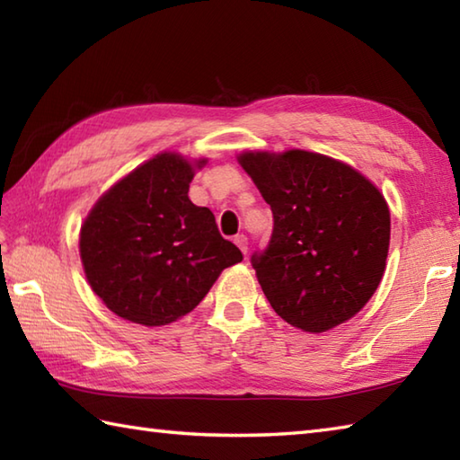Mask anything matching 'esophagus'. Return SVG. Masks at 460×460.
<instances>
[{
  "label": "esophagus",
  "mask_w": 460,
  "mask_h": 460,
  "mask_svg": "<svg viewBox=\"0 0 460 460\" xmlns=\"http://www.w3.org/2000/svg\"><path fill=\"white\" fill-rule=\"evenodd\" d=\"M233 241H235V245H237V247H239V249L247 255V249H249V241H247V237H245V235H237V237L233 239Z\"/></svg>",
  "instance_id": "esophagus-1"
}]
</instances>
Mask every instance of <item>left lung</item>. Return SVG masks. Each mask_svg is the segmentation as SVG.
<instances>
[{"label":"left lung","mask_w":460,"mask_h":460,"mask_svg":"<svg viewBox=\"0 0 460 460\" xmlns=\"http://www.w3.org/2000/svg\"><path fill=\"white\" fill-rule=\"evenodd\" d=\"M237 160L275 219L267 249L251 259L270 306L312 334L354 318L385 270L392 217L384 195L324 154L249 150Z\"/></svg>","instance_id":"1"}]
</instances>
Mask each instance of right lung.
I'll list each match as a JSON object with an SVG mask.
<instances>
[{
    "mask_svg": "<svg viewBox=\"0 0 460 460\" xmlns=\"http://www.w3.org/2000/svg\"><path fill=\"white\" fill-rule=\"evenodd\" d=\"M208 160L162 152L116 181L81 227L86 280L116 316L165 326L208 295L223 269L243 261L208 208L190 199Z\"/></svg>",
    "mask_w": 460,
    "mask_h": 460,
    "instance_id": "add662e5",
    "label": "right lung"
}]
</instances>
